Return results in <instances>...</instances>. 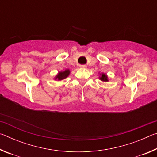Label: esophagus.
<instances>
[{
  "mask_svg": "<svg viewBox=\"0 0 157 157\" xmlns=\"http://www.w3.org/2000/svg\"><path fill=\"white\" fill-rule=\"evenodd\" d=\"M79 68H86V65H80V66H79Z\"/></svg>",
  "mask_w": 157,
  "mask_h": 157,
  "instance_id": "34e87169",
  "label": "esophagus"
}]
</instances>
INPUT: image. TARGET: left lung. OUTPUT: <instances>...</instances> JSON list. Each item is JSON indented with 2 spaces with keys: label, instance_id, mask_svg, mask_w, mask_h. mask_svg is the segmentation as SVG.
<instances>
[{
  "label": "left lung",
  "instance_id": "left-lung-1",
  "mask_svg": "<svg viewBox=\"0 0 157 157\" xmlns=\"http://www.w3.org/2000/svg\"><path fill=\"white\" fill-rule=\"evenodd\" d=\"M100 76H99V79H100L102 82H109V78L107 75L106 73H100Z\"/></svg>",
  "mask_w": 157,
  "mask_h": 157
}]
</instances>
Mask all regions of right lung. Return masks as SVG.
Returning a JSON list of instances; mask_svg holds the SVG:
<instances>
[{
	"label": "right lung",
	"instance_id": "right-lung-1",
	"mask_svg": "<svg viewBox=\"0 0 157 157\" xmlns=\"http://www.w3.org/2000/svg\"><path fill=\"white\" fill-rule=\"evenodd\" d=\"M71 73V71L69 69H66L62 71L58 72L56 75L55 76L54 79L57 81H62L63 79L67 78Z\"/></svg>",
	"mask_w": 157,
	"mask_h": 157
}]
</instances>
